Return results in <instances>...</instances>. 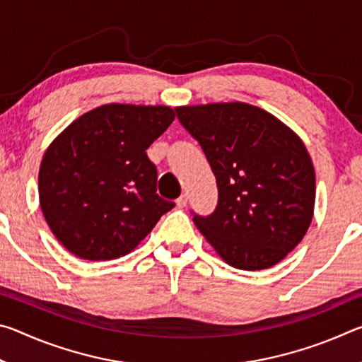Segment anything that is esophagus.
I'll return each mask as SVG.
<instances>
[{
	"label": "esophagus",
	"mask_w": 362,
	"mask_h": 362,
	"mask_svg": "<svg viewBox=\"0 0 362 362\" xmlns=\"http://www.w3.org/2000/svg\"><path fill=\"white\" fill-rule=\"evenodd\" d=\"M175 203H177V207H180V209H182V207H185L187 203H188V196L187 194H182L180 198L175 201Z\"/></svg>",
	"instance_id": "34e87169"
}]
</instances>
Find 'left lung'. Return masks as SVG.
I'll return each instance as SVG.
<instances>
[{
    "label": "left lung",
    "mask_w": 362,
    "mask_h": 362,
    "mask_svg": "<svg viewBox=\"0 0 362 362\" xmlns=\"http://www.w3.org/2000/svg\"><path fill=\"white\" fill-rule=\"evenodd\" d=\"M217 179L218 203L193 217L201 235L230 267L257 272L276 265L308 231L316 175L296 132L244 102L177 107Z\"/></svg>",
    "instance_id": "obj_1"
}]
</instances>
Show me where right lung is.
I'll use <instances>...</instances> for the list:
<instances>
[{
	"mask_svg": "<svg viewBox=\"0 0 362 362\" xmlns=\"http://www.w3.org/2000/svg\"><path fill=\"white\" fill-rule=\"evenodd\" d=\"M175 119L166 105L107 103L66 126L38 175L49 228L73 255L112 260L132 252L175 206L156 193L146 148Z\"/></svg>",
	"mask_w": 362,
	"mask_h": 362,
	"instance_id": "right-lung-1",
	"label": "right lung"
}]
</instances>
